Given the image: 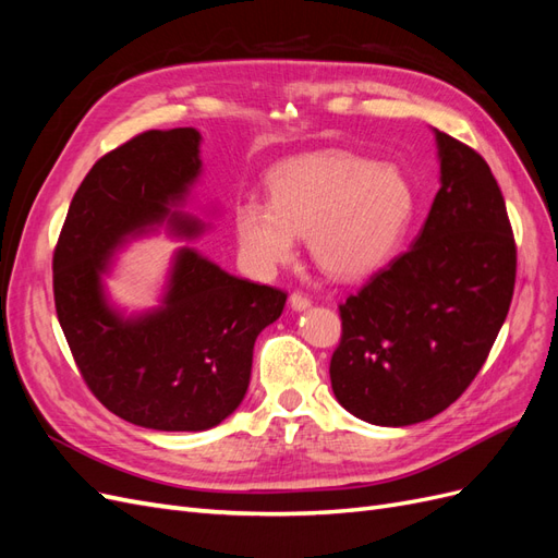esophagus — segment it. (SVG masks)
<instances>
[{"instance_id": "34e87169", "label": "esophagus", "mask_w": 558, "mask_h": 558, "mask_svg": "<svg viewBox=\"0 0 558 558\" xmlns=\"http://www.w3.org/2000/svg\"><path fill=\"white\" fill-rule=\"evenodd\" d=\"M289 305H291L293 312H305L312 305V300L307 295H302V293H291Z\"/></svg>"}]
</instances>
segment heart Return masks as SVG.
Instances as JSON below:
<instances>
[{"instance_id":"heart-1","label":"heart","mask_w":558,"mask_h":558,"mask_svg":"<svg viewBox=\"0 0 558 558\" xmlns=\"http://www.w3.org/2000/svg\"><path fill=\"white\" fill-rule=\"evenodd\" d=\"M269 202L234 205L242 256L272 272L307 234L312 260L335 279H361L386 263L414 214V191L393 165L328 148L283 160L267 174Z\"/></svg>"}]
</instances>
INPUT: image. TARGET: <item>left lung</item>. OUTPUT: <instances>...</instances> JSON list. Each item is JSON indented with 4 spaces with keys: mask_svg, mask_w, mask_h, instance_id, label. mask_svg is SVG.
Masks as SVG:
<instances>
[{
    "mask_svg": "<svg viewBox=\"0 0 558 558\" xmlns=\"http://www.w3.org/2000/svg\"><path fill=\"white\" fill-rule=\"evenodd\" d=\"M433 132L440 191L424 228L340 305L332 393L375 426H412L447 410L477 377L514 293L517 246L492 167Z\"/></svg>",
    "mask_w": 558,
    "mask_h": 558,
    "instance_id": "1",
    "label": "left lung"
}]
</instances>
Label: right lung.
<instances>
[{
    "mask_svg": "<svg viewBox=\"0 0 558 558\" xmlns=\"http://www.w3.org/2000/svg\"><path fill=\"white\" fill-rule=\"evenodd\" d=\"M195 128L148 130L99 158L66 211L53 253L62 332L95 398L150 430H207L246 396L253 344L281 316L286 293L232 277L181 246L160 305L125 314L105 291L113 253L167 230L205 232L181 211L202 174Z\"/></svg>",
    "mask_w": 558,
    "mask_h": 558,
    "instance_id": "add662e5",
    "label": "right lung"
}]
</instances>
